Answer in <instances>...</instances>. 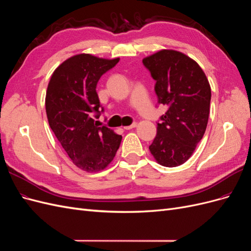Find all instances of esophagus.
Here are the masks:
<instances>
[{
	"label": "esophagus",
	"mask_w": 251,
	"mask_h": 251,
	"mask_svg": "<svg viewBox=\"0 0 251 251\" xmlns=\"http://www.w3.org/2000/svg\"><path fill=\"white\" fill-rule=\"evenodd\" d=\"M137 126V124L136 123H133V124H131V125H129V126H124L123 128L124 129H126V130H129V129H132V128H135Z\"/></svg>",
	"instance_id": "esophagus-1"
}]
</instances>
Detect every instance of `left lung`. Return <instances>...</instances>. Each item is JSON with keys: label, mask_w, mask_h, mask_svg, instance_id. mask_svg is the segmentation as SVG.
Returning <instances> with one entry per match:
<instances>
[{"label": "left lung", "mask_w": 251, "mask_h": 251, "mask_svg": "<svg viewBox=\"0 0 251 251\" xmlns=\"http://www.w3.org/2000/svg\"><path fill=\"white\" fill-rule=\"evenodd\" d=\"M143 63L156 81L158 103L168 107L149 150L159 165L180 166L205 132L211 85L199 64L179 51L160 50L145 57Z\"/></svg>", "instance_id": "left-lung-1"}]
</instances>
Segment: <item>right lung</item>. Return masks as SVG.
<instances>
[{
    "label": "right lung",
    "instance_id": "1",
    "mask_svg": "<svg viewBox=\"0 0 251 251\" xmlns=\"http://www.w3.org/2000/svg\"><path fill=\"white\" fill-rule=\"evenodd\" d=\"M119 60L85 53L74 55L55 69L48 84V122L73 164L88 173L106 168L122 141V135L99 127L92 118L100 112L97 83Z\"/></svg>",
    "mask_w": 251,
    "mask_h": 251
}]
</instances>
